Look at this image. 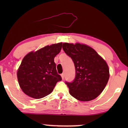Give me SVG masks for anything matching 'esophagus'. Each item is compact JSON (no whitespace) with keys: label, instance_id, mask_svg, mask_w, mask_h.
<instances>
[{"label":"esophagus","instance_id":"1","mask_svg":"<svg viewBox=\"0 0 128 128\" xmlns=\"http://www.w3.org/2000/svg\"><path fill=\"white\" fill-rule=\"evenodd\" d=\"M61 77H62V79H64V73L61 74Z\"/></svg>","mask_w":128,"mask_h":128}]
</instances>
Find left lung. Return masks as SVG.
Instances as JSON below:
<instances>
[{"label":"left lung","mask_w":128,"mask_h":128,"mask_svg":"<svg viewBox=\"0 0 128 128\" xmlns=\"http://www.w3.org/2000/svg\"><path fill=\"white\" fill-rule=\"evenodd\" d=\"M62 48L73 60L76 70L74 81L66 83L70 94L82 101L95 99L102 92L109 80V68L106 61L86 44L64 42Z\"/></svg>","instance_id":"8db88e82"}]
</instances>
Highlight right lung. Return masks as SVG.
Listing matches in <instances>:
<instances>
[{"mask_svg": "<svg viewBox=\"0 0 128 128\" xmlns=\"http://www.w3.org/2000/svg\"><path fill=\"white\" fill-rule=\"evenodd\" d=\"M62 45V42L46 45L24 57L17 76L19 86L26 95L41 98L51 93L57 82L62 80L54 62Z\"/></svg>", "mask_w": 128, "mask_h": 128, "instance_id": "add662e5", "label": "right lung"}]
</instances>
